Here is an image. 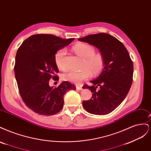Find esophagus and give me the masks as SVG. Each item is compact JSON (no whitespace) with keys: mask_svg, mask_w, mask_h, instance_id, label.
<instances>
[{"mask_svg":"<svg viewBox=\"0 0 151 151\" xmlns=\"http://www.w3.org/2000/svg\"><path fill=\"white\" fill-rule=\"evenodd\" d=\"M76 89H77V90H79V91H81V90L83 89V88H82L81 86L76 85Z\"/></svg>","mask_w":151,"mask_h":151,"instance_id":"obj_1","label":"esophagus"}]
</instances>
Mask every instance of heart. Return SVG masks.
Returning <instances> with one entry per match:
<instances>
[{
    "label": "heart",
    "instance_id": "heart-1",
    "mask_svg": "<svg viewBox=\"0 0 151 151\" xmlns=\"http://www.w3.org/2000/svg\"><path fill=\"white\" fill-rule=\"evenodd\" d=\"M76 53L84 59L83 63V70L81 71L70 70L62 75V79L74 84H80L91 76V72L96 75L101 72L104 66V58L103 54L95 53V48L84 43H79L73 47ZM66 50L61 48L55 55V62L57 67L62 70L67 68L65 63Z\"/></svg>",
    "mask_w": 151,
    "mask_h": 151
}]
</instances>
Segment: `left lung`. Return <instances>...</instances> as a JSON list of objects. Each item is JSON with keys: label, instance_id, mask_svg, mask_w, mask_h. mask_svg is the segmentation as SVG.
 Returning a JSON list of instances; mask_svg holds the SVG:
<instances>
[{"label": "left lung", "instance_id": "obj_1", "mask_svg": "<svg viewBox=\"0 0 151 151\" xmlns=\"http://www.w3.org/2000/svg\"><path fill=\"white\" fill-rule=\"evenodd\" d=\"M98 48L104 58L103 69L96 79L90 81L93 86H83L93 96L83 101L86 110L94 115H106L124 100L133 81L134 66L123 44L107 33L89 35L78 39Z\"/></svg>", "mask_w": 151, "mask_h": 151}]
</instances>
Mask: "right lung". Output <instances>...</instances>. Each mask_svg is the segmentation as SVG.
Returning <instances> with one entry per match:
<instances>
[{
  "label": "right lung",
  "mask_w": 151,
  "mask_h": 151,
  "mask_svg": "<svg viewBox=\"0 0 151 151\" xmlns=\"http://www.w3.org/2000/svg\"><path fill=\"white\" fill-rule=\"evenodd\" d=\"M74 40L52 35H34L25 40L17 50L14 73L18 89L26 106L39 115H55L63 108V95L70 89H76L75 86L67 81L57 88L49 86L50 79L58 80L55 53Z\"/></svg>",
  "instance_id": "obj_1"
}]
</instances>
